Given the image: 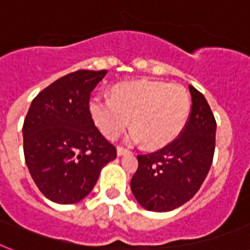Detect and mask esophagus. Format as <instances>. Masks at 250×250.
Listing matches in <instances>:
<instances>
[{
  "label": "esophagus",
  "mask_w": 250,
  "mask_h": 250,
  "mask_svg": "<svg viewBox=\"0 0 250 250\" xmlns=\"http://www.w3.org/2000/svg\"><path fill=\"white\" fill-rule=\"evenodd\" d=\"M127 153H128V150L125 149V147H123V146H118V147H117V154H118L119 157H121V155H125V154Z\"/></svg>",
  "instance_id": "1"
}]
</instances>
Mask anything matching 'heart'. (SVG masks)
Returning a JSON list of instances; mask_svg holds the SVG:
<instances>
[{
  "instance_id": "1",
  "label": "heart",
  "mask_w": 250,
  "mask_h": 250,
  "mask_svg": "<svg viewBox=\"0 0 250 250\" xmlns=\"http://www.w3.org/2000/svg\"><path fill=\"white\" fill-rule=\"evenodd\" d=\"M190 106V95L181 84L141 81L117 84L111 99L92 97L90 113L97 128L109 139L121 135L131 118L128 139L144 141L149 149H159L181 133Z\"/></svg>"
}]
</instances>
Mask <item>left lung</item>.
<instances>
[{"mask_svg":"<svg viewBox=\"0 0 250 250\" xmlns=\"http://www.w3.org/2000/svg\"><path fill=\"white\" fill-rule=\"evenodd\" d=\"M191 110L182 132L172 143L137 155L131 180L136 200L147 210L168 212L195 195L209 172L216 147V119L202 92L188 86Z\"/></svg>","mask_w":250,"mask_h":250,"instance_id":"obj_1","label":"left lung"}]
</instances>
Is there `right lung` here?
I'll return each mask as SVG.
<instances>
[{
	"label": "right lung",
	"mask_w": 250,
	"mask_h": 250,
	"mask_svg": "<svg viewBox=\"0 0 250 250\" xmlns=\"http://www.w3.org/2000/svg\"><path fill=\"white\" fill-rule=\"evenodd\" d=\"M107 70H77L41 91L23 125L24 158L40 191L51 202L86 198L117 149L99 131L90 96Z\"/></svg>",
	"instance_id": "right-lung-1"
}]
</instances>
